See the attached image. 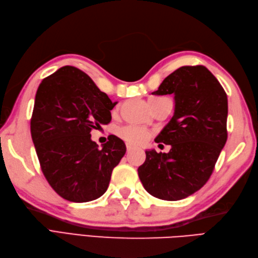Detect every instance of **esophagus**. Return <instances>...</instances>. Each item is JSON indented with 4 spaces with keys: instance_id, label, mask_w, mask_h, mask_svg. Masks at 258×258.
Returning a JSON list of instances; mask_svg holds the SVG:
<instances>
[{
    "instance_id": "1",
    "label": "esophagus",
    "mask_w": 258,
    "mask_h": 258,
    "mask_svg": "<svg viewBox=\"0 0 258 258\" xmlns=\"http://www.w3.org/2000/svg\"><path fill=\"white\" fill-rule=\"evenodd\" d=\"M132 150H134V146L130 145V144H127V152L129 153V152H131Z\"/></svg>"
}]
</instances>
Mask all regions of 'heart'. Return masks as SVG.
<instances>
[{
    "mask_svg": "<svg viewBox=\"0 0 258 258\" xmlns=\"http://www.w3.org/2000/svg\"><path fill=\"white\" fill-rule=\"evenodd\" d=\"M163 98L159 97H152L148 99V104H150L151 108H153L158 102H160ZM119 136L129 144L132 145H142L145 142H147V140L151 138L150 131L139 127V126H127L123 127L119 130Z\"/></svg>",
    "mask_w": 258,
    "mask_h": 258,
    "instance_id": "heart-1",
    "label": "heart"
}]
</instances>
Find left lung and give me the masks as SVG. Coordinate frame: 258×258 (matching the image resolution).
I'll list each match as a JSON object with an SVG mask.
<instances>
[{
    "label": "left lung",
    "mask_w": 258,
    "mask_h": 258,
    "mask_svg": "<svg viewBox=\"0 0 258 258\" xmlns=\"http://www.w3.org/2000/svg\"><path fill=\"white\" fill-rule=\"evenodd\" d=\"M153 93L174 96L172 118L155 139L171 150L146 151L138 174L152 196L181 200L208 182L227 141V95L204 66L181 67Z\"/></svg>",
    "instance_id": "left-lung-1"
}]
</instances>
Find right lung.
Returning <instances> with one entry per match:
<instances>
[{
    "label": "right lung",
    "instance_id": "right-lung-1",
    "mask_svg": "<svg viewBox=\"0 0 258 258\" xmlns=\"http://www.w3.org/2000/svg\"><path fill=\"white\" fill-rule=\"evenodd\" d=\"M112 102L90 77L71 66L42 81L31 117V137L43 174L60 197L72 202L98 199L126 153L116 136L99 148L90 131L111 121Z\"/></svg>",
    "mask_w": 258,
    "mask_h": 258
}]
</instances>
